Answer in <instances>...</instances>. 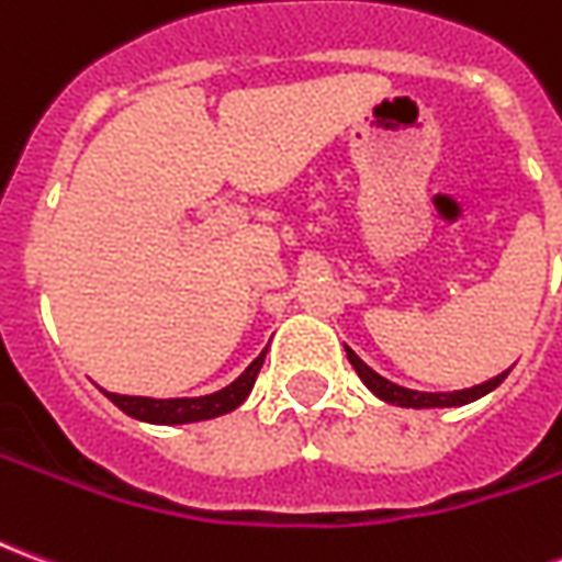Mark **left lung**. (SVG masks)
Here are the masks:
<instances>
[{"label":"left lung","instance_id":"obj_1","mask_svg":"<svg viewBox=\"0 0 562 562\" xmlns=\"http://www.w3.org/2000/svg\"><path fill=\"white\" fill-rule=\"evenodd\" d=\"M346 358H349V364L355 367V373L361 376L367 389L376 394L379 401L391 403V406H403V409H454V406H467V403L482 401L484 394H491L494 389L503 385V379L512 373V367L503 370V373H496L494 379H487V382H479V385H472V389H458V391H415V389H403L397 382H391V379L379 376L373 367H367L358 355L346 346Z\"/></svg>","mask_w":562,"mask_h":562}]
</instances>
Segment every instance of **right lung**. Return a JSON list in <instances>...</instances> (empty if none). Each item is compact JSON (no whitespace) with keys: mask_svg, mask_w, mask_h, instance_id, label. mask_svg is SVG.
Listing matches in <instances>:
<instances>
[{"mask_svg":"<svg viewBox=\"0 0 562 562\" xmlns=\"http://www.w3.org/2000/svg\"><path fill=\"white\" fill-rule=\"evenodd\" d=\"M265 355H268V349L258 355L256 361L246 367L232 385L213 391V394H201V397H165V401H159V397H132V394H111V391H104V397L114 403L116 409H123L132 418L147 424L210 422V418L234 413L249 397V391L256 385L258 370L265 364Z\"/></svg>","mask_w":562,"mask_h":562,"instance_id":"1","label":"right lung"}]
</instances>
